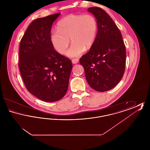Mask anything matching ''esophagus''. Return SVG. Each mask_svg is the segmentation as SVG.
I'll return each instance as SVG.
<instances>
[{"label": "esophagus", "instance_id": "34e87169", "mask_svg": "<svg viewBox=\"0 0 150 150\" xmlns=\"http://www.w3.org/2000/svg\"><path fill=\"white\" fill-rule=\"evenodd\" d=\"M79 59L78 58H74L72 59V62L74 64H76L77 63H78Z\"/></svg>", "mask_w": 150, "mask_h": 150}]
</instances>
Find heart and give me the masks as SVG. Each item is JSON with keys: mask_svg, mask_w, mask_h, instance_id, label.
I'll return each instance as SVG.
<instances>
[{"mask_svg": "<svg viewBox=\"0 0 150 150\" xmlns=\"http://www.w3.org/2000/svg\"><path fill=\"white\" fill-rule=\"evenodd\" d=\"M57 31L50 35L51 43L57 52L70 57L81 56L84 50L91 48L96 41L98 33V22L92 14L67 15L57 23Z\"/></svg>", "mask_w": 150, "mask_h": 150, "instance_id": "b5f03b06", "label": "heart"}]
</instances>
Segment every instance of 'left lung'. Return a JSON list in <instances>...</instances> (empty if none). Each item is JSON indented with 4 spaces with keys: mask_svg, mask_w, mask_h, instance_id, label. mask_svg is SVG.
Returning <instances> with one entry per match:
<instances>
[{
    "mask_svg": "<svg viewBox=\"0 0 150 150\" xmlns=\"http://www.w3.org/2000/svg\"><path fill=\"white\" fill-rule=\"evenodd\" d=\"M98 22V33L93 46L80 59L86 79L93 89L109 91L122 78L125 67L126 50L121 33L114 22L102 8H88Z\"/></svg>",
    "mask_w": 150,
    "mask_h": 150,
    "instance_id": "1",
    "label": "left lung"
}]
</instances>
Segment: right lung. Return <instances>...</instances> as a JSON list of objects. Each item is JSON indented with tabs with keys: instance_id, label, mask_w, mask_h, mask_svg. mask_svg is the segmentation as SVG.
<instances>
[{
	"instance_id": "right-lung-1",
	"label": "right lung",
	"mask_w": 150,
	"mask_h": 150,
	"mask_svg": "<svg viewBox=\"0 0 150 150\" xmlns=\"http://www.w3.org/2000/svg\"><path fill=\"white\" fill-rule=\"evenodd\" d=\"M60 13L32 22L22 36L18 67L29 92L45 102H56L67 92L71 61L54 50L52 25Z\"/></svg>"
}]
</instances>
